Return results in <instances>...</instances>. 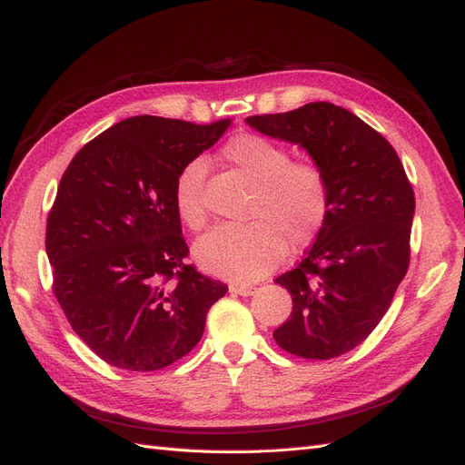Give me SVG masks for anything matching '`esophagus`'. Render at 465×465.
<instances>
[{"mask_svg": "<svg viewBox=\"0 0 465 465\" xmlns=\"http://www.w3.org/2000/svg\"><path fill=\"white\" fill-rule=\"evenodd\" d=\"M229 291L234 292V294H241V297H250V294H254L256 287L254 285H246V283H231Z\"/></svg>", "mask_w": 465, "mask_h": 465, "instance_id": "obj_1", "label": "esophagus"}]
</instances>
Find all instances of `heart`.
Wrapping results in <instances>:
<instances>
[{
    "instance_id": "obj_1",
    "label": "heart",
    "mask_w": 465,
    "mask_h": 465,
    "mask_svg": "<svg viewBox=\"0 0 465 465\" xmlns=\"http://www.w3.org/2000/svg\"><path fill=\"white\" fill-rule=\"evenodd\" d=\"M223 157L254 182L250 223H223L195 244V258L205 272L248 283L283 262L287 246L304 250L326 227L330 184L314 163H291V153L272 139L242 134L223 147ZM205 161L192 159L174 182V209L192 231L207 223L203 198Z\"/></svg>"
}]
</instances>
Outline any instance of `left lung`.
I'll list each match as a JSON object with an SVG mask.
<instances>
[{"label": "left lung", "mask_w": 465, "mask_h": 465, "mask_svg": "<svg viewBox=\"0 0 465 465\" xmlns=\"http://www.w3.org/2000/svg\"><path fill=\"white\" fill-rule=\"evenodd\" d=\"M246 122L306 149L328 178L326 227L306 258L275 279L291 292L292 312L273 337L302 359L340 357L367 340L407 273L413 188L393 147L341 106L308 103Z\"/></svg>", "instance_id": "8db88e82"}]
</instances>
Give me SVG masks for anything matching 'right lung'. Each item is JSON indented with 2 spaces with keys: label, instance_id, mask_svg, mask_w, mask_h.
I'll use <instances>...</instances> for the list:
<instances>
[{
  "label": "right lung",
  "instance_id": "1",
  "mask_svg": "<svg viewBox=\"0 0 465 465\" xmlns=\"http://www.w3.org/2000/svg\"><path fill=\"white\" fill-rule=\"evenodd\" d=\"M231 120L134 116L65 168L46 224L54 294L74 331L112 367L161 371L188 355L229 287L186 263L174 209L182 166Z\"/></svg>",
  "mask_w": 465,
  "mask_h": 465
}]
</instances>
